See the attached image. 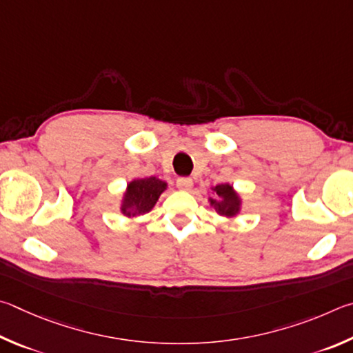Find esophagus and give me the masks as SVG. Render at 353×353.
I'll return each instance as SVG.
<instances>
[{
  "label": "esophagus",
  "instance_id": "34e87169",
  "mask_svg": "<svg viewBox=\"0 0 353 353\" xmlns=\"http://www.w3.org/2000/svg\"><path fill=\"white\" fill-rule=\"evenodd\" d=\"M192 186H194V183L188 176H181L176 180V188L180 190H190L192 189Z\"/></svg>",
  "mask_w": 353,
  "mask_h": 353
}]
</instances>
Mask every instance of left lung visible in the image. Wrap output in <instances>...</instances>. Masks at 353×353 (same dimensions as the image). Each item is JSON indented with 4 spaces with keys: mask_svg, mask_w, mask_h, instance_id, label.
<instances>
[{
    "mask_svg": "<svg viewBox=\"0 0 353 353\" xmlns=\"http://www.w3.org/2000/svg\"><path fill=\"white\" fill-rule=\"evenodd\" d=\"M215 196L214 199H209L211 201V206H214L215 211L220 215H225V217H236L240 211V196L232 189L231 184H219L214 189Z\"/></svg>",
    "mask_w": 353,
    "mask_h": 353,
    "instance_id": "1",
    "label": "left lung"
}]
</instances>
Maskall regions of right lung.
I'll return each instance as SVG.
<instances>
[{
  "instance_id": "add662e5",
  "label": "right lung",
  "mask_w": 353,
  "mask_h": 353,
  "mask_svg": "<svg viewBox=\"0 0 353 353\" xmlns=\"http://www.w3.org/2000/svg\"><path fill=\"white\" fill-rule=\"evenodd\" d=\"M167 189V183L161 181L157 176L139 178L127 184V190L123 194L121 212L125 217H136L150 212L157 205L159 195Z\"/></svg>"
}]
</instances>
